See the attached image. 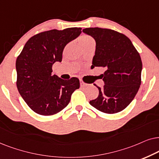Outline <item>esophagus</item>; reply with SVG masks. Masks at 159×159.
<instances>
[{
	"label": "esophagus",
	"mask_w": 159,
	"mask_h": 159,
	"mask_svg": "<svg viewBox=\"0 0 159 159\" xmlns=\"http://www.w3.org/2000/svg\"><path fill=\"white\" fill-rule=\"evenodd\" d=\"M80 84H81V86H82V87H85V86H87L89 85L88 84L84 83L83 81H80Z\"/></svg>",
	"instance_id": "1"
}]
</instances>
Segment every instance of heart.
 <instances>
[{"label":"heart","mask_w":159,"mask_h":159,"mask_svg":"<svg viewBox=\"0 0 159 159\" xmlns=\"http://www.w3.org/2000/svg\"><path fill=\"white\" fill-rule=\"evenodd\" d=\"M79 42H80V45L83 46L84 45H86V44L93 43V42H94V41L92 37L89 36V35H82L80 37Z\"/></svg>","instance_id":"obj_1"}]
</instances>
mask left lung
I'll return each mask as SVG.
<instances>
[{
  "mask_svg": "<svg viewBox=\"0 0 159 159\" xmlns=\"http://www.w3.org/2000/svg\"><path fill=\"white\" fill-rule=\"evenodd\" d=\"M83 32L96 41L92 67L106 68L102 74L105 85L102 89L97 86L99 95L90 105L103 113H118L130 104L139 90L143 69L140 56L124 34L99 27Z\"/></svg>",
  "mask_w": 159,
  "mask_h": 159,
  "instance_id": "8db88e82",
  "label": "left lung"
}]
</instances>
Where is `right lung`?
<instances>
[{
    "instance_id": "add662e5",
    "label": "right lung",
    "mask_w": 159,
    "mask_h": 159,
    "mask_svg": "<svg viewBox=\"0 0 159 159\" xmlns=\"http://www.w3.org/2000/svg\"><path fill=\"white\" fill-rule=\"evenodd\" d=\"M81 33V27L51 30L31 37L16 61V86L34 112L42 116L59 113L80 87L78 78L63 80L52 75V65L62 62L65 46Z\"/></svg>"
}]
</instances>
